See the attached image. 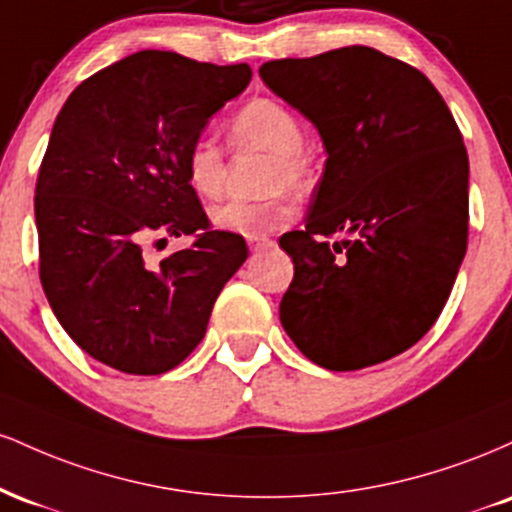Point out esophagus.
Segmentation results:
<instances>
[{
    "label": "esophagus",
    "mask_w": 512,
    "mask_h": 512,
    "mask_svg": "<svg viewBox=\"0 0 512 512\" xmlns=\"http://www.w3.org/2000/svg\"><path fill=\"white\" fill-rule=\"evenodd\" d=\"M267 245H272V240L269 238H250V250H262V248H267Z\"/></svg>",
    "instance_id": "1"
}]
</instances>
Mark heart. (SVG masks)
Wrapping results in <instances>:
<instances>
[{"mask_svg": "<svg viewBox=\"0 0 512 512\" xmlns=\"http://www.w3.org/2000/svg\"><path fill=\"white\" fill-rule=\"evenodd\" d=\"M228 142L236 149L267 151L264 190L274 192L262 202H226L211 211V221L223 231L243 238H264L279 231L293 216V204L284 190L308 195L315 187V156L303 142V122L291 105L269 96L250 98L228 120ZM226 158L221 146L199 137L185 154V178L202 199H216L223 192Z\"/></svg>", "mask_w": 512, "mask_h": 512, "instance_id": "obj_1", "label": "heart"}]
</instances>
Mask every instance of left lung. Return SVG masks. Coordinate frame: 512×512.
I'll list each match as a JSON object with an SVG mask.
<instances>
[{"label":"left lung","mask_w":512,"mask_h":512,"mask_svg":"<svg viewBox=\"0 0 512 512\" xmlns=\"http://www.w3.org/2000/svg\"><path fill=\"white\" fill-rule=\"evenodd\" d=\"M260 76L327 149L305 228L279 238L293 260L281 325L327 370L383 363L431 330L467 252L460 127L426 74L366 45Z\"/></svg>","instance_id":"left-lung-1"}]
</instances>
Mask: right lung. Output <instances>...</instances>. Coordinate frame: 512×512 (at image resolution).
Wrapping results in <instances>:
<instances>
[{
    "instance_id": "1",
    "label": "right lung",
    "mask_w": 512,
    "mask_h": 512,
    "mask_svg": "<svg viewBox=\"0 0 512 512\" xmlns=\"http://www.w3.org/2000/svg\"><path fill=\"white\" fill-rule=\"evenodd\" d=\"M250 76L248 64L142 50L88 76L62 105L35 182L40 284L64 332L105 366H180L248 257L243 236L211 228L185 154ZM166 235L193 245L154 265L145 245Z\"/></svg>"
}]
</instances>
